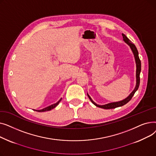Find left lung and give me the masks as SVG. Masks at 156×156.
I'll return each mask as SVG.
<instances>
[{
  "label": "left lung",
  "instance_id": "1",
  "mask_svg": "<svg viewBox=\"0 0 156 156\" xmlns=\"http://www.w3.org/2000/svg\"><path fill=\"white\" fill-rule=\"evenodd\" d=\"M122 38H123V40L125 42V43H126L132 49V51L133 53L134 57H135V62H136V86L134 88V90H133V92L131 93L129 96H128L126 99H125L124 100L119 101V102H111V103H109L105 105H98L95 102H94L92 99H91V97H90V95L87 94V95L88 97V98L90 100V101L98 108H101L102 109H114L116 108H118V107H121V106H122L125 105L126 103H128L132 98L133 97V96L134 95L135 93L136 92V91L138 90V87H139V85H140V71H141V61L140 60V58L138 57V52L137 51V48L135 47V45L131 42V41L127 38V37L125 35V34H122Z\"/></svg>",
  "mask_w": 156,
  "mask_h": 156
}]
</instances>
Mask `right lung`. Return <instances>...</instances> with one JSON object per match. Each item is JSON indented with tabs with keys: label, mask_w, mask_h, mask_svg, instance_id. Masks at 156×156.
I'll return each mask as SVG.
<instances>
[{
	"label": "right lung",
	"mask_w": 156,
	"mask_h": 156,
	"mask_svg": "<svg viewBox=\"0 0 156 156\" xmlns=\"http://www.w3.org/2000/svg\"><path fill=\"white\" fill-rule=\"evenodd\" d=\"M61 99H61L57 102H56V103H55V104H52V105H49V106H48V107H47V108H44V109H40V110H35V111H38V112H44V111H51V109L55 108L56 107V106L59 104V103L61 102Z\"/></svg>",
	"instance_id": "obj_1"
}]
</instances>
